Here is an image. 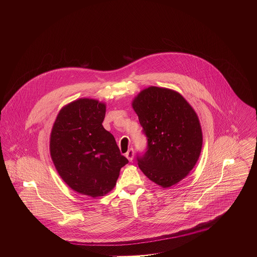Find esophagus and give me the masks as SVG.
I'll return each instance as SVG.
<instances>
[{
    "instance_id": "esophagus-1",
    "label": "esophagus",
    "mask_w": 257,
    "mask_h": 257,
    "mask_svg": "<svg viewBox=\"0 0 257 257\" xmlns=\"http://www.w3.org/2000/svg\"><path fill=\"white\" fill-rule=\"evenodd\" d=\"M125 156H126V158L129 160L130 162H132V160L134 158V150H133V148H130V149L126 152Z\"/></svg>"
}]
</instances>
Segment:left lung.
Listing matches in <instances>:
<instances>
[{
	"mask_svg": "<svg viewBox=\"0 0 257 257\" xmlns=\"http://www.w3.org/2000/svg\"><path fill=\"white\" fill-rule=\"evenodd\" d=\"M147 147L138 165L164 188L178 183L193 170L200 155L202 133L196 111L178 92L150 86L133 101Z\"/></svg>",
	"mask_w": 257,
	"mask_h": 257,
	"instance_id": "8db88e82",
	"label": "left lung"
}]
</instances>
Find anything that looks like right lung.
Instances as JSON below:
<instances>
[{
    "instance_id": "1",
    "label": "right lung",
    "mask_w": 257,
    "mask_h": 257,
    "mask_svg": "<svg viewBox=\"0 0 257 257\" xmlns=\"http://www.w3.org/2000/svg\"><path fill=\"white\" fill-rule=\"evenodd\" d=\"M106 106L93 99H79L65 106L54 123L50 152L63 181L72 190L97 197L115 186L128 160L102 122Z\"/></svg>"
}]
</instances>
